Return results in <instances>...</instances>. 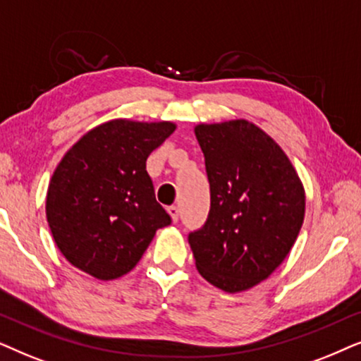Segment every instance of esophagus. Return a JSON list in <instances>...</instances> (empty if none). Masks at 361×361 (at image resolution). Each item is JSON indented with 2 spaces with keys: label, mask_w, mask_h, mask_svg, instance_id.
<instances>
[{
  "label": "esophagus",
  "mask_w": 361,
  "mask_h": 361,
  "mask_svg": "<svg viewBox=\"0 0 361 361\" xmlns=\"http://www.w3.org/2000/svg\"><path fill=\"white\" fill-rule=\"evenodd\" d=\"M166 211H168V214H170L173 223H176V221H178V206H175V204L168 206Z\"/></svg>",
  "instance_id": "34e87169"
}]
</instances>
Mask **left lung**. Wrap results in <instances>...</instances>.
<instances>
[{
    "label": "left lung",
    "mask_w": 361,
    "mask_h": 361,
    "mask_svg": "<svg viewBox=\"0 0 361 361\" xmlns=\"http://www.w3.org/2000/svg\"><path fill=\"white\" fill-rule=\"evenodd\" d=\"M211 188L206 224L188 236L201 277L236 294L284 262L305 216V190L281 145L246 118L195 127Z\"/></svg>",
    "instance_id": "8db88e82"
}]
</instances>
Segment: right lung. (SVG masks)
<instances>
[{
    "label": "right lung",
    "instance_id": "right-lung-1",
    "mask_svg": "<svg viewBox=\"0 0 361 361\" xmlns=\"http://www.w3.org/2000/svg\"><path fill=\"white\" fill-rule=\"evenodd\" d=\"M176 123L114 118L62 157L46 195V218L62 256L99 281L137 266L157 229L171 223L157 203L147 158Z\"/></svg>",
    "mask_w": 361,
    "mask_h": 361
}]
</instances>
